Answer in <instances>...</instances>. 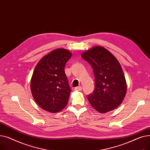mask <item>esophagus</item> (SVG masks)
<instances>
[{
  "label": "esophagus",
  "instance_id": "1",
  "mask_svg": "<svg viewBox=\"0 0 150 150\" xmlns=\"http://www.w3.org/2000/svg\"><path fill=\"white\" fill-rule=\"evenodd\" d=\"M74 89L75 91H81L82 90V87H81V86H78V87L75 88Z\"/></svg>",
  "mask_w": 150,
  "mask_h": 150
}]
</instances>
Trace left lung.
<instances>
[{
    "label": "left lung",
    "instance_id": "1",
    "mask_svg": "<svg viewBox=\"0 0 150 150\" xmlns=\"http://www.w3.org/2000/svg\"><path fill=\"white\" fill-rule=\"evenodd\" d=\"M93 69L96 88L88 96L91 106L105 114L119 107L127 91V84L120 63L109 50L95 46L81 53Z\"/></svg>",
    "mask_w": 150,
    "mask_h": 150
}]
</instances>
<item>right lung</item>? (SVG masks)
Returning a JSON list of instances; mask_svg holds the SVG:
<instances>
[{"label": "right lung", "mask_w": 150, "mask_h": 150, "mask_svg": "<svg viewBox=\"0 0 150 150\" xmlns=\"http://www.w3.org/2000/svg\"><path fill=\"white\" fill-rule=\"evenodd\" d=\"M72 53L57 49L44 56L36 64L30 81L31 92L36 103L52 113L67 105L71 89L64 72Z\"/></svg>", "instance_id": "1"}]
</instances>
